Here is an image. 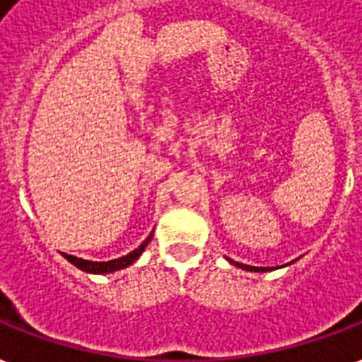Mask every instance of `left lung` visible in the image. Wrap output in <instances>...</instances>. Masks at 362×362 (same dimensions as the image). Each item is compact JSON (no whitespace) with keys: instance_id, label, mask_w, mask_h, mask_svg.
Segmentation results:
<instances>
[{"instance_id":"8db88e82","label":"left lung","mask_w":362,"mask_h":362,"mask_svg":"<svg viewBox=\"0 0 362 362\" xmlns=\"http://www.w3.org/2000/svg\"><path fill=\"white\" fill-rule=\"evenodd\" d=\"M228 262H232L234 266L238 268H242V270H247V272H268V270H274V268H262V266H249V264H242V262H234V260L228 259ZM295 262V260H293Z\"/></svg>"}]
</instances>
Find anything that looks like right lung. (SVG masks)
I'll return each mask as SVG.
<instances>
[{
  "label": "right lung",
  "instance_id": "obj_1",
  "mask_svg": "<svg viewBox=\"0 0 362 362\" xmlns=\"http://www.w3.org/2000/svg\"><path fill=\"white\" fill-rule=\"evenodd\" d=\"M153 240V234H149V238L145 240V242L139 245L137 249H134L132 253L124 255V257H120V259H113V260H107V262H94V260H85V259H79V257H74V255H67L64 253L69 262L74 266H77L79 270L83 272H88V274H111V272H117V270H122L126 266L134 264L141 253L145 251V247L149 245V242Z\"/></svg>",
  "mask_w": 362,
  "mask_h": 362
}]
</instances>
